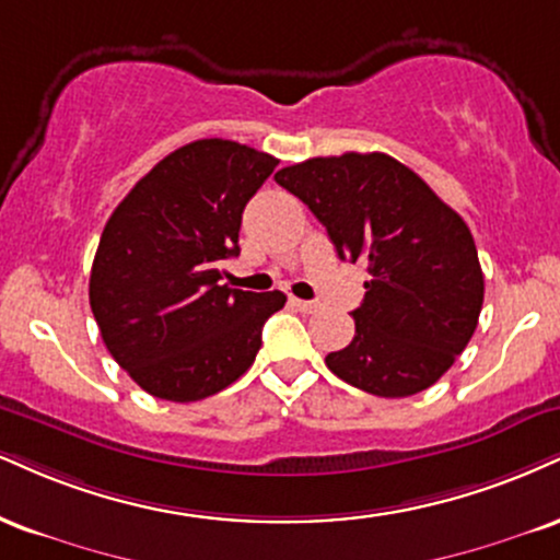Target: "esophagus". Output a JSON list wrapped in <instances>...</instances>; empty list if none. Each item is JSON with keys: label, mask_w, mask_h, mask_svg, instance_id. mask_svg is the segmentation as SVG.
Instances as JSON below:
<instances>
[{"label": "esophagus", "mask_w": 560, "mask_h": 560, "mask_svg": "<svg viewBox=\"0 0 560 560\" xmlns=\"http://www.w3.org/2000/svg\"><path fill=\"white\" fill-rule=\"evenodd\" d=\"M292 305L298 307V310H302V313H315V310L320 307L318 302H313V300H298V298L292 300Z\"/></svg>", "instance_id": "esophagus-1"}]
</instances>
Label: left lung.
Here are the masks:
<instances>
[{
	"label": "left lung",
	"instance_id": "8db88e82",
	"mask_svg": "<svg viewBox=\"0 0 560 560\" xmlns=\"http://www.w3.org/2000/svg\"><path fill=\"white\" fill-rule=\"evenodd\" d=\"M326 226L341 260H365L354 339L326 357L334 375L401 399L433 386L472 339L485 279L472 232L388 153L318 156L276 172Z\"/></svg>",
	"mask_w": 560,
	"mask_h": 560
}]
</instances>
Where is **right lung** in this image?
<instances>
[{"instance_id":"add662e5","label":"right lung","mask_w":560,"mask_h":560,"mask_svg":"<svg viewBox=\"0 0 560 560\" xmlns=\"http://www.w3.org/2000/svg\"><path fill=\"white\" fill-rule=\"evenodd\" d=\"M279 159L206 138L161 159L114 208L91 268L93 318L119 368L156 399L198 401L247 373L284 292L219 284L247 200Z\"/></svg>"}]
</instances>
